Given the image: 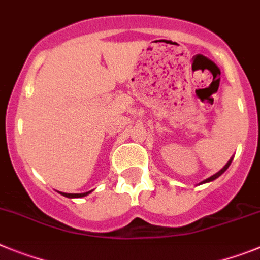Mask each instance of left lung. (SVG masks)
<instances>
[{
    "instance_id": "8db88e82",
    "label": "left lung",
    "mask_w": 260,
    "mask_h": 260,
    "mask_svg": "<svg viewBox=\"0 0 260 260\" xmlns=\"http://www.w3.org/2000/svg\"><path fill=\"white\" fill-rule=\"evenodd\" d=\"M230 164H232V159H230V161H229V162H228V164H226V165H225L224 168L221 169V170H220V171H218V173H216V174H214V175H212V177H209V178H208V179H205V180H203L202 183H208V182H212V180H214V179H216V178H218V177H220L221 174H222V173H225V171H226V169H228V168H229V166H230Z\"/></svg>"
}]
</instances>
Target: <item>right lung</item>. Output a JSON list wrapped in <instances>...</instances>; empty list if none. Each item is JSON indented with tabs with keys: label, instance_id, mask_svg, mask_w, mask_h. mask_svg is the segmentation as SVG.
Instances as JSON below:
<instances>
[{
	"label": "right lung",
	"instance_id": "right-lung-1",
	"mask_svg": "<svg viewBox=\"0 0 260 260\" xmlns=\"http://www.w3.org/2000/svg\"><path fill=\"white\" fill-rule=\"evenodd\" d=\"M90 192H91V191H89V192H83V193H64V192H61V195L67 196V198H83V196L89 195Z\"/></svg>",
	"mask_w": 260,
	"mask_h": 260
}]
</instances>
